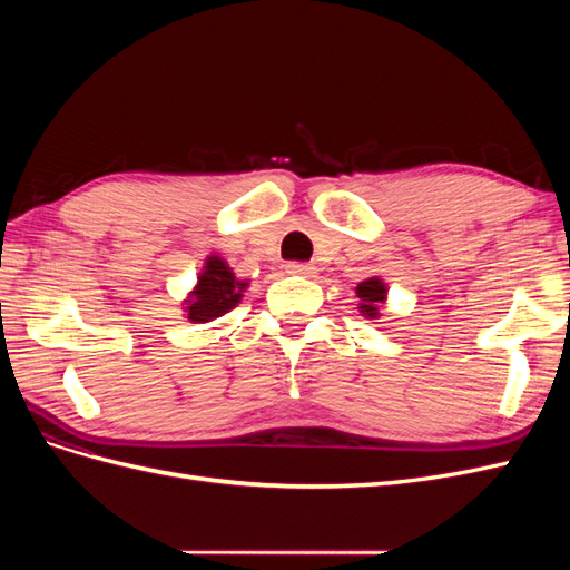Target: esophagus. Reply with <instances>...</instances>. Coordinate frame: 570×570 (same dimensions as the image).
I'll return each mask as SVG.
<instances>
[{"label":"esophagus","mask_w":570,"mask_h":570,"mask_svg":"<svg viewBox=\"0 0 570 570\" xmlns=\"http://www.w3.org/2000/svg\"><path fill=\"white\" fill-rule=\"evenodd\" d=\"M316 268L312 264H304V262H292L287 264V273H295V275H304V278H308Z\"/></svg>","instance_id":"esophagus-1"}]
</instances>
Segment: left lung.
Returning <instances> with one entry per match:
<instances>
[{
	"mask_svg": "<svg viewBox=\"0 0 570 570\" xmlns=\"http://www.w3.org/2000/svg\"><path fill=\"white\" fill-rule=\"evenodd\" d=\"M356 295L361 297V306H358L361 314L368 316V318H375L377 316V306L385 302L387 287L377 278H371V281H364V283L356 287Z\"/></svg>",
	"mask_w": 570,
	"mask_h": 570,
	"instance_id": "1",
	"label": "left lung"
}]
</instances>
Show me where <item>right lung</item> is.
<instances>
[{
    "mask_svg": "<svg viewBox=\"0 0 570 570\" xmlns=\"http://www.w3.org/2000/svg\"><path fill=\"white\" fill-rule=\"evenodd\" d=\"M245 287L247 283L237 281L223 258L209 256L193 292V302L187 306V318L195 323H206L223 316L239 302Z\"/></svg>",
    "mask_w": 570,
    "mask_h": 570,
    "instance_id": "obj_1",
    "label": "right lung"
}]
</instances>
